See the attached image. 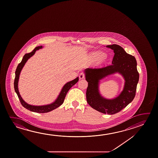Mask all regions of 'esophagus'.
I'll return each mask as SVG.
<instances>
[{
	"instance_id": "obj_1",
	"label": "esophagus",
	"mask_w": 158,
	"mask_h": 158,
	"mask_svg": "<svg viewBox=\"0 0 158 158\" xmlns=\"http://www.w3.org/2000/svg\"><path fill=\"white\" fill-rule=\"evenodd\" d=\"M84 78H85L84 73H81L80 74H79V78H80V79H84Z\"/></svg>"
}]
</instances>
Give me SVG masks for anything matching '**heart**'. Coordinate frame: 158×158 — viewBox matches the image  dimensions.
<instances>
[{
    "label": "heart",
    "mask_w": 158,
    "mask_h": 158,
    "mask_svg": "<svg viewBox=\"0 0 158 158\" xmlns=\"http://www.w3.org/2000/svg\"><path fill=\"white\" fill-rule=\"evenodd\" d=\"M104 56V53L101 52H94L91 54V59H93L95 61L100 60Z\"/></svg>",
    "instance_id": "obj_1"
}]
</instances>
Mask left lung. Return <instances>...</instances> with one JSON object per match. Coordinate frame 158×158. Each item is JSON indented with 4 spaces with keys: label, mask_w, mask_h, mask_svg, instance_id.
Here are the masks:
<instances>
[{
    "label": "left lung",
    "mask_w": 158,
    "mask_h": 158,
    "mask_svg": "<svg viewBox=\"0 0 158 158\" xmlns=\"http://www.w3.org/2000/svg\"><path fill=\"white\" fill-rule=\"evenodd\" d=\"M106 47L114 50L112 64L102 68L84 70L88 82L86 95L87 102L92 108L103 114H114L125 108L135 98L139 75L135 57L128 54L119 45L111 44ZM115 73H119L125 79L123 90L115 98H105L99 90L100 80Z\"/></svg>",
    "instance_id": "obj_1"
}]
</instances>
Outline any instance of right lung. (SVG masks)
I'll list each match as a JSON object with an SVG mask.
<instances>
[{
    "mask_svg": "<svg viewBox=\"0 0 158 158\" xmlns=\"http://www.w3.org/2000/svg\"><path fill=\"white\" fill-rule=\"evenodd\" d=\"M43 46H40L36 47L35 49L32 51V52L29 53H26L24 55L23 60H21V62L19 64L17 68L15 71V78L14 80V89L16 93L17 94L19 98L20 101L21 105L23 107L26 109L29 110L30 111L34 112H37V113H46L49 111H51L54 109H57L59 106H60L63 103L64 100L65 96L67 94L68 91L70 89V88L72 87L73 86L75 85L76 83H77L79 80V77H77L75 79L72 80L70 81H69L66 83L63 86L62 90L60 92L59 95L58 96L57 98L56 99V100L52 102L51 104H48V105H42V106H35V105H31L30 104L26 103L25 101L23 100V98H21V95L20 94V93L18 89V82L19 79V77L20 73L23 66L25 64L27 60H29L30 58H31L32 56H33L35 52L37 50L42 48Z\"/></svg>",
    "mask_w": 158,
    "mask_h": 158,
    "instance_id": "add662e5",
    "label": "right lung"
}]
</instances>
